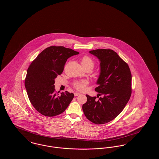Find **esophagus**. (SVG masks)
I'll list each match as a JSON object with an SVG mask.
<instances>
[{
    "mask_svg": "<svg viewBox=\"0 0 159 159\" xmlns=\"http://www.w3.org/2000/svg\"><path fill=\"white\" fill-rule=\"evenodd\" d=\"M74 95H75V97H77V96L80 95V93H78V92H75V93H74Z\"/></svg>",
    "mask_w": 159,
    "mask_h": 159,
    "instance_id": "1",
    "label": "esophagus"
}]
</instances>
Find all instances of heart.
Masks as SVG:
<instances>
[{
  "mask_svg": "<svg viewBox=\"0 0 159 159\" xmlns=\"http://www.w3.org/2000/svg\"><path fill=\"white\" fill-rule=\"evenodd\" d=\"M81 64L84 68H93L94 66V61L88 56H84L81 60ZM88 84V82L86 80L77 81L74 83V86L79 91H83L85 89L86 85Z\"/></svg>",
  "mask_w": 159,
  "mask_h": 159,
  "instance_id": "obj_1",
  "label": "heart"
}]
</instances>
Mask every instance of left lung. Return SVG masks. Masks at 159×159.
<instances>
[{
    "mask_svg": "<svg viewBox=\"0 0 159 159\" xmlns=\"http://www.w3.org/2000/svg\"><path fill=\"white\" fill-rule=\"evenodd\" d=\"M100 61V73L95 90L96 97L86 95L82 106L86 118L95 124H104L115 119L130 99L132 75L126 62L111 49H98L89 51Z\"/></svg>",
    "mask_w": 159,
    "mask_h": 159,
    "instance_id": "left-lung-1",
    "label": "left lung"
}]
</instances>
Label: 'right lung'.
Masks as SVG:
<instances>
[{"label": "right lung", "mask_w": 159, "mask_h": 159, "mask_svg": "<svg viewBox=\"0 0 159 159\" xmlns=\"http://www.w3.org/2000/svg\"><path fill=\"white\" fill-rule=\"evenodd\" d=\"M79 52L64 46H49L38 55L27 71L25 87L32 106L43 116L53 117L63 113L74 98L67 91L59 95L55 91V79L64 70L68 58Z\"/></svg>", "instance_id": "add662e5"}]
</instances>
